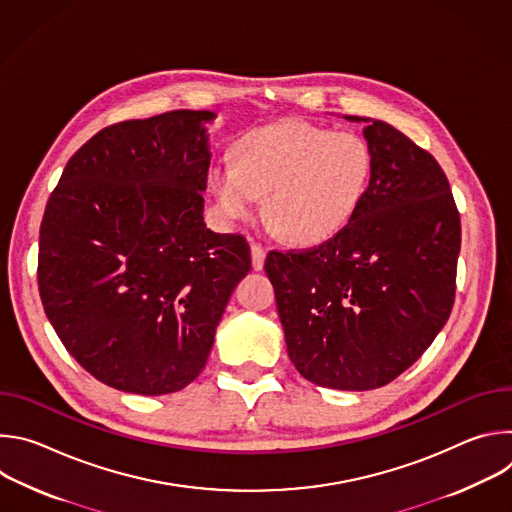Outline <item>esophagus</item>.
Here are the masks:
<instances>
[{
    "mask_svg": "<svg viewBox=\"0 0 512 512\" xmlns=\"http://www.w3.org/2000/svg\"><path fill=\"white\" fill-rule=\"evenodd\" d=\"M251 263L255 271H261L265 265V249L259 243L251 245Z\"/></svg>",
    "mask_w": 512,
    "mask_h": 512,
    "instance_id": "34e87169",
    "label": "esophagus"
}]
</instances>
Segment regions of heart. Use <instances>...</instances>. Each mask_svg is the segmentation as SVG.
<instances>
[{
    "label": "heart",
    "mask_w": 512,
    "mask_h": 512,
    "mask_svg": "<svg viewBox=\"0 0 512 512\" xmlns=\"http://www.w3.org/2000/svg\"><path fill=\"white\" fill-rule=\"evenodd\" d=\"M373 172L375 154L360 133L289 119L241 135L231 166H212L208 184L229 218H251L263 198L265 221L277 237L320 245L356 216Z\"/></svg>",
    "instance_id": "b5f03b06"
}]
</instances>
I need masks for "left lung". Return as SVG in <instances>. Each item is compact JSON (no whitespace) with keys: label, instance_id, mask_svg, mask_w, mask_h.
Listing matches in <instances>:
<instances>
[{"label":"left lung","instance_id":"8db88e82","mask_svg":"<svg viewBox=\"0 0 512 512\" xmlns=\"http://www.w3.org/2000/svg\"><path fill=\"white\" fill-rule=\"evenodd\" d=\"M364 121L373 182L356 216L330 241L269 251L289 360L314 385L379 389L427 350L446 326L460 255V212L450 182L407 135Z\"/></svg>","mask_w":512,"mask_h":512}]
</instances>
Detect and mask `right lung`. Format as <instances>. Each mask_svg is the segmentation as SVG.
Wrapping results in <instances>:
<instances>
[{"label": "right lung", "mask_w": 512, "mask_h": 512, "mask_svg": "<svg viewBox=\"0 0 512 512\" xmlns=\"http://www.w3.org/2000/svg\"><path fill=\"white\" fill-rule=\"evenodd\" d=\"M210 111L109 125L72 156L40 225L38 289L60 342L97 381L168 395L204 369L243 235L206 229Z\"/></svg>", "instance_id": "add662e5"}]
</instances>
